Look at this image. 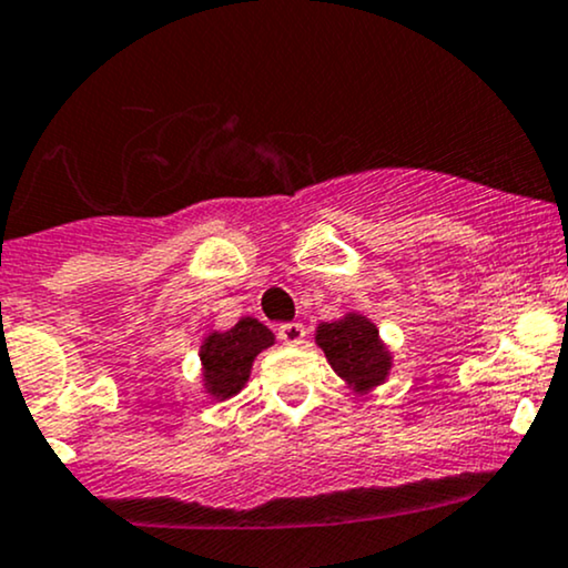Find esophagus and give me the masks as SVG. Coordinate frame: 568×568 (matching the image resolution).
<instances>
[{
    "mask_svg": "<svg viewBox=\"0 0 568 568\" xmlns=\"http://www.w3.org/2000/svg\"><path fill=\"white\" fill-rule=\"evenodd\" d=\"M277 336H280V342H285V344H291V347H296V344L304 342L306 328H304L302 323H283L277 328Z\"/></svg>",
    "mask_w": 568,
    "mask_h": 568,
    "instance_id": "esophagus-1",
    "label": "esophagus"
}]
</instances>
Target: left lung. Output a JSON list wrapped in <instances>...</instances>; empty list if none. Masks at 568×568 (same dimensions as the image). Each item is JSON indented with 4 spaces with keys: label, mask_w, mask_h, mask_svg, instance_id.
I'll list each match as a JSON object with an SVG mask.
<instances>
[{
    "label": "left lung",
    "mask_w": 568,
    "mask_h": 568,
    "mask_svg": "<svg viewBox=\"0 0 568 568\" xmlns=\"http://www.w3.org/2000/svg\"><path fill=\"white\" fill-rule=\"evenodd\" d=\"M315 342L328 357L331 368L355 393L379 387L393 368V355L384 347L379 328L361 312H347L334 323H321Z\"/></svg>",
    "instance_id": "8db88e82"
}]
</instances>
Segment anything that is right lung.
<instances>
[{
	"mask_svg": "<svg viewBox=\"0 0 568 568\" xmlns=\"http://www.w3.org/2000/svg\"><path fill=\"white\" fill-rule=\"evenodd\" d=\"M275 344V334L256 317H243L230 331H211L200 347L202 387L216 400H230L245 387L253 361Z\"/></svg>",
	"mask_w": 568,
	"mask_h": 568,
	"instance_id": "obj_1",
	"label": "right lung"
}]
</instances>
